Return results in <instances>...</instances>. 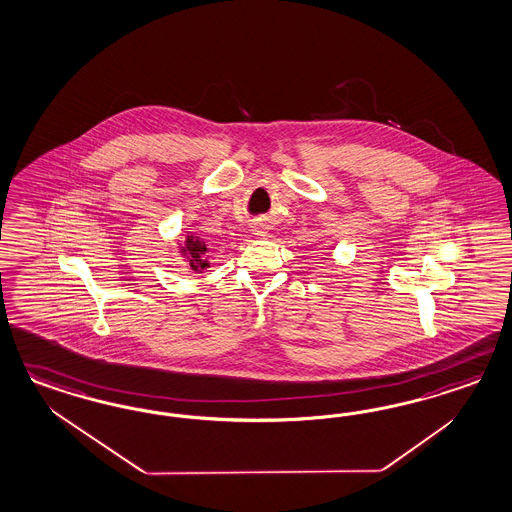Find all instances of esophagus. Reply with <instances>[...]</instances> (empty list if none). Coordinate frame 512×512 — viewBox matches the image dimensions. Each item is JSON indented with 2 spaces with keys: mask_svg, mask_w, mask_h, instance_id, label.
<instances>
[{
  "mask_svg": "<svg viewBox=\"0 0 512 512\" xmlns=\"http://www.w3.org/2000/svg\"><path fill=\"white\" fill-rule=\"evenodd\" d=\"M267 231H269L267 224H256V226H254V233H256V235H262V237H264V235H267Z\"/></svg>",
  "mask_w": 512,
  "mask_h": 512,
  "instance_id": "34e87169",
  "label": "esophagus"
}]
</instances>
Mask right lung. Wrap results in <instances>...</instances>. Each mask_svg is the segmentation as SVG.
Returning a JSON list of instances; mask_svg holds the SVG:
<instances>
[{
    "label": "right lung",
    "instance_id": "add662e5",
    "mask_svg": "<svg viewBox=\"0 0 512 512\" xmlns=\"http://www.w3.org/2000/svg\"><path fill=\"white\" fill-rule=\"evenodd\" d=\"M182 252L188 256L190 267H192L194 271L203 269V267H209L207 262H205L207 245H205L203 239H199L196 235H188V239H186V243H184V247H182Z\"/></svg>",
    "mask_w": 512,
    "mask_h": 512
}]
</instances>
